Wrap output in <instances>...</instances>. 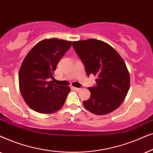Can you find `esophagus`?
I'll list each match as a JSON object with an SVG mask.
<instances>
[{
  "label": "esophagus",
  "mask_w": 153,
  "mask_h": 153,
  "mask_svg": "<svg viewBox=\"0 0 153 153\" xmlns=\"http://www.w3.org/2000/svg\"><path fill=\"white\" fill-rule=\"evenodd\" d=\"M72 88H73V89H74V90H75V91H80L81 89H81V88H77V87H73Z\"/></svg>",
  "instance_id": "1"
}]
</instances>
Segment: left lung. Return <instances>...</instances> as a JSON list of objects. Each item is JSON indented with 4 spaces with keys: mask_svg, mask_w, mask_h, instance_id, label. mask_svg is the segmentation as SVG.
<instances>
[{
    "mask_svg": "<svg viewBox=\"0 0 153 153\" xmlns=\"http://www.w3.org/2000/svg\"><path fill=\"white\" fill-rule=\"evenodd\" d=\"M73 47L85 65L87 75H97L96 86L89 87L91 97L83 101L85 108L96 115H105L125 100L130 77L125 62L115 49L96 39L73 42Z\"/></svg>",
    "mask_w": 153,
    "mask_h": 153,
    "instance_id": "8db88e82",
    "label": "left lung"
}]
</instances>
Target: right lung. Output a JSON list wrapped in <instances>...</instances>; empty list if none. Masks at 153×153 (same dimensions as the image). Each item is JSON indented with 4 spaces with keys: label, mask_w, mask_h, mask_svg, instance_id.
Wrapping results in <instances>:
<instances>
[{
    "label": "right lung",
    "mask_w": 153,
    "mask_h": 153,
    "mask_svg": "<svg viewBox=\"0 0 153 153\" xmlns=\"http://www.w3.org/2000/svg\"><path fill=\"white\" fill-rule=\"evenodd\" d=\"M72 42L57 38L38 42L24 58L19 73V89L26 104L38 113L51 114L64 105L70 87L54 84V71Z\"/></svg>",
    "instance_id": "obj_1"
}]
</instances>
